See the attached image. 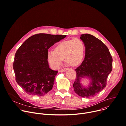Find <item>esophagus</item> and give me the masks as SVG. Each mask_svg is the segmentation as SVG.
I'll return each mask as SVG.
<instances>
[{"label":"esophagus","mask_w":126,"mask_h":126,"mask_svg":"<svg viewBox=\"0 0 126 126\" xmlns=\"http://www.w3.org/2000/svg\"><path fill=\"white\" fill-rule=\"evenodd\" d=\"M67 70V68H64V69H61V70H59V72H65Z\"/></svg>","instance_id":"34e87169"}]
</instances>
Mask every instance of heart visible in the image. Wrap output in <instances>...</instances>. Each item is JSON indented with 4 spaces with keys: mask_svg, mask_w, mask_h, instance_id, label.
Listing matches in <instances>:
<instances>
[{
    "mask_svg": "<svg viewBox=\"0 0 126 126\" xmlns=\"http://www.w3.org/2000/svg\"><path fill=\"white\" fill-rule=\"evenodd\" d=\"M85 46L79 38L62 41L54 47V51H49L47 60L53 69H58L64 59L69 66L75 67L82 61L85 55Z\"/></svg>",
    "mask_w": 126,
    "mask_h": 126,
    "instance_id": "1",
    "label": "heart"
}]
</instances>
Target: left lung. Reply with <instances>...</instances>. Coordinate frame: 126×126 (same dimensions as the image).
<instances>
[{
    "label": "left lung",
    "instance_id": "8db88e82",
    "mask_svg": "<svg viewBox=\"0 0 126 126\" xmlns=\"http://www.w3.org/2000/svg\"><path fill=\"white\" fill-rule=\"evenodd\" d=\"M80 38L86 48L85 60L77 69L73 88L79 96L90 98L97 94L106 87L109 74L112 70V57L107 47L102 42L90 34H83ZM90 77L92 82L86 88L80 83L81 78Z\"/></svg>",
    "mask_w": 126,
    "mask_h": 126
}]
</instances>
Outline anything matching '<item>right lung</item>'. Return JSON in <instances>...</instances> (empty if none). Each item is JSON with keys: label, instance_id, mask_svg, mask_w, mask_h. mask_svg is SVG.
<instances>
[{"label": "right lung", "instance_id": "right-lung-1", "mask_svg": "<svg viewBox=\"0 0 126 126\" xmlns=\"http://www.w3.org/2000/svg\"><path fill=\"white\" fill-rule=\"evenodd\" d=\"M66 36L35 34L28 38L17 50L13 64L15 79L29 95L43 96L52 90L58 71L49 67L48 49Z\"/></svg>", "mask_w": 126, "mask_h": 126}]
</instances>
